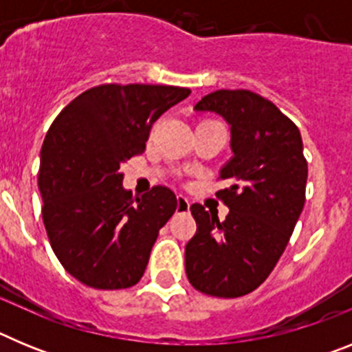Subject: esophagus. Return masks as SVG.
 Returning <instances> with one entry per match:
<instances>
[{
    "instance_id": "esophagus-1",
    "label": "esophagus",
    "mask_w": 352,
    "mask_h": 352,
    "mask_svg": "<svg viewBox=\"0 0 352 352\" xmlns=\"http://www.w3.org/2000/svg\"><path fill=\"white\" fill-rule=\"evenodd\" d=\"M176 201H178V206H176V211H188L190 210V201H188V197H185V195L179 194L178 197H176Z\"/></svg>"
}]
</instances>
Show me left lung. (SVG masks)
<instances>
[{
  "label": "left lung",
  "mask_w": 352,
  "mask_h": 352,
  "mask_svg": "<svg viewBox=\"0 0 352 352\" xmlns=\"http://www.w3.org/2000/svg\"><path fill=\"white\" fill-rule=\"evenodd\" d=\"M194 111L226 120L232 157L219 174L229 183L217 194L229 208L226 220L190 206L197 232L185 247L186 276L204 294L245 296L273 272L303 211L309 167L301 133L276 105L247 89L210 93Z\"/></svg>",
  "instance_id": "8db88e82"
}]
</instances>
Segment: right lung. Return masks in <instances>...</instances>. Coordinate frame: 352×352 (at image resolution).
<instances>
[{"instance_id": "right-lung-1", "label": "right lung", "mask_w": 352, "mask_h": 352, "mask_svg": "<svg viewBox=\"0 0 352 352\" xmlns=\"http://www.w3.org/2000/svg\"><path fill=\"white\" fill-rule=\"evenodd\" d=\"M188 95L176 86L102 84L74 98L49 129L38 173L43 226L56 257L84 285L126 289L144 275L178 201L160 185L133 201L120 167Z\"/></svg>"}]
</instances>
